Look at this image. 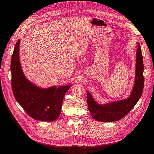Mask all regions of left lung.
<instances>
[{
    "instance_id": "1",
    "label": "left lung",
    "mask_w": 154,
    "mask_h": 154,
    "mask_svg": "<svg viewBox=\"0 0 154 154\" xmlns=\"http://www.w3.org/2000/svg\"><path fill=\"white\" fill-rule=\"evenodd\" d=\"M144 64L140 44L136 54L135 79L131 94L127 98L110 101L105 103L96 102L90 92L87 91V104L89 112L94 119L102 122L119 121L134 108L142 94L144 89Z\"/></svg>"
}]
</instances>
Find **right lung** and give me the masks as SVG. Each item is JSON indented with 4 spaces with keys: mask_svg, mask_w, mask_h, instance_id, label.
<instances>
[{
    "mask_svg": "<svg viewBox=\"0 0 154 154\" xmlns=\"http://www.w3.org/2000/svg\"><path fill=\"white\" fill-rule=\"evenodd\" d=\"M20 39L11 59L12 88L16 101L29 116L42 121H54L60 116L64 95L71 85L38 87L25 75L20 60Z\"/></svg>",
    "mask_w": 154,
    "mask_h": 154,
    "instance_id": "right-lung-1",
    "label": "right lung"
}]
</instances>
